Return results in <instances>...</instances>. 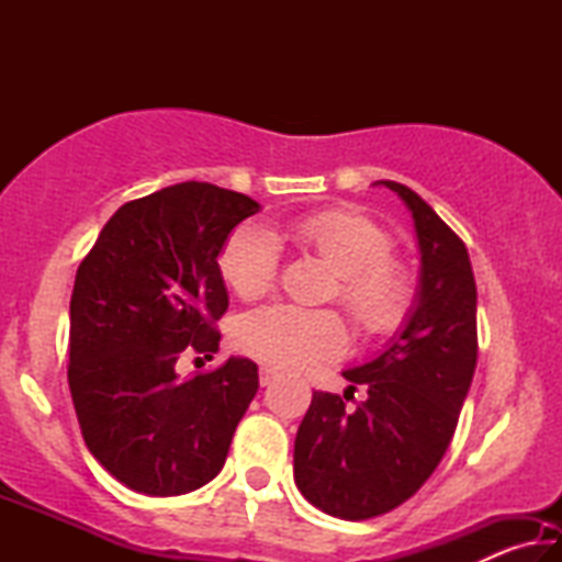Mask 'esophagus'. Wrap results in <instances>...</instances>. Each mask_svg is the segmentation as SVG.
Returning a JSON list of instances; mask_svg holds the SVG:
<instances>
[{"mask_svg": "<svg viewBox=\"0 0 562 562\" xmlns=\"http://www.w3.org/2000/svg\"><path fill=\"white\" fill-rule=\"evenodd\" d=\"M274 379H278V369L262 364V367H260V384L268 386V384L274 382Z\"/></svg>", "mask_w": 562, "mask_h": 562, "instance_id": "esophagus-1", "label": "esophagus"}]
</instances>
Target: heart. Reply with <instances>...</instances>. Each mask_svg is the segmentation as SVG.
Listing matches in <instances>:
<instances>
[{
    "mask_svg": "<svg viewBox=\"0 0 562 562\" xmlns=\"http://www.w3.org/2000/svg\"><path fill=\"white\" fill-rule=\"evenodd\" d=\"M282 233L337 274V297L361 331L384 335L406 317L412 278L389 258L392 240L369 217L351 211H319L297 217ZM217 265L237 297H262L278 278V237L258 223L237 225L227 235ZM235 345L270 364L297 369L337 357L347 345V331L331 310L265 304L237 322Z\"/></svg>",
    "mask_w": 562,
    "mask_h": 562,
    "instance_id": "b5f03b06",
    "label": "heart"
}]
</instances>
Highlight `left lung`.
<instances>
[{"label": "left lung", "instance_id": "left-lung-1", "mask_svg": "<svg viewBox=\"0 0 562 562\" xmlns=\"http://www.w3.org/2000/svg\"><path fill=\"white\" fill-rule=\"evenodd\" d=\"M412 213L422 255L418 288L402 329L374 359L341 372L355 394L315 392L294 439V483L312 506L367 520L402 506L443 459L479 357L475 280L469 250L412 188L376 180ZM347 396V394H345Z\"/></svg>", "mask_w": 562, "mask_h": 562}]
</instances>
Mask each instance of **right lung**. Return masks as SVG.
<instances>
[{
    "label": "right lung",
    "mask_w": 562,
    "mask_h": 562,
    "mask_svg": "<svg viewBox=\"0 0 562 562\" xmlns=\"http://www.w3.org/2000/svg\"><path fill=\"white\" fill-rule=\"evenodd\" d=\"M260 203L213 183L168 186L121 205L76 270L69 389L103 469L136 493L180 496L221 473L258 394V364L231 357L180 379L178 359H213L227 310L221 250Z\"/></svg>",
    "instance_id": "obj_1"
}]
</instances>
